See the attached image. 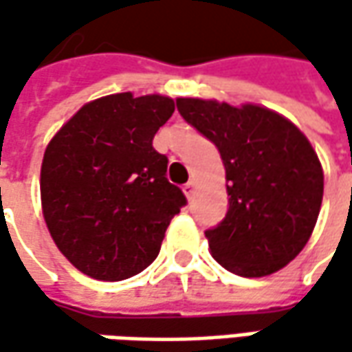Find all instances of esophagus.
I'll list each match as a JSON object with an SVG mask.
<instances>
[{"mask_svg":"<svg viewBox=\"0 0 352 352\" xmlns=\"http://www.w3.org/2000/svg\"><path fill=\"white\" fill-rule=\"evenodd\" d=\"M194 192H196V182H194V180L184 184V194H186V196L192 197L194 196Z\"/></svg>","mask_w":352,"mask_h":352,"instance_id":"34e87169","label":"esophagus"}]
</instances>
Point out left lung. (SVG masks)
Instances as JSON below:
<instances>
[{
  "mask_svg": "<svg viewBox=\"0 0 352 352\" xmlns=\"http://www.w3.org/2000/svg\"><path fill=\"white\" fill-rule=\"evenodd\" d=\"M176 107L217 146L229 182L223 221L206 231L213 258L245 278L284 268L309 241L323 199V170L304 133L252 103L178 98Z\"/></svg>",
  "mask_w": 352,
  "mask_h": 352,
  "instance_id": "8db88e82",
  "label": "left lung"
}]
</instances>
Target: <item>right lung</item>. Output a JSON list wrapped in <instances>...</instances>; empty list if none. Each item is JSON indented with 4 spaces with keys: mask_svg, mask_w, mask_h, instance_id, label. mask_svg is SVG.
<instances>
[{
    "mask_svg": "<svg viewBox=\"0 0 352 352\" xmlns=\"http://www.w3.org/2000/svg\"><path fill=\"white\" fill-rule=\"evenodd\" d=\"M174 113L166 96L113 94L86 103L48 142L41 201L50 236L76 268L117 282L158 256L170 219L186 206L153 146Z\"/></svg>",
    "mask_w": 352,
    "mask_h": 352,
    "instance_id": "obj_1",
    "label": "right lung"
}]
</instances>
